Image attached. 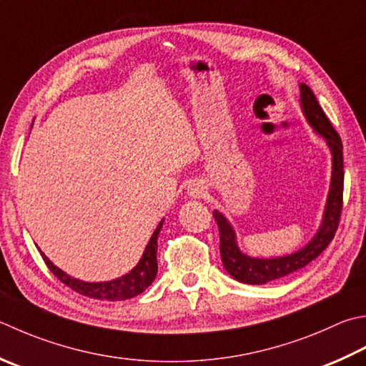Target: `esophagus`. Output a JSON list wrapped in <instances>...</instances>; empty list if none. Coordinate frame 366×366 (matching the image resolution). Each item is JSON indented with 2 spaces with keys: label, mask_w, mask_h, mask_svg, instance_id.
Returning a JSON list of instances; mask_svg holds the SVG:
<instances>
[{
  "label": "esophagus",
  "mask_w": 366,
  "mask_h": 366,
  "mask_svg": "<svg viewBox=\"0 0 366 366\" xmlns=\"http://www.w3.org/2000/svg\"><path fill=\"white\" fill-rule=\"evenodd\" d=\"M187 193L192 198H203L206 193V187L203 185V182L192 181L187 187Z\"/></svg>",
  "instance_id": "34e87169"
}]
</instances>
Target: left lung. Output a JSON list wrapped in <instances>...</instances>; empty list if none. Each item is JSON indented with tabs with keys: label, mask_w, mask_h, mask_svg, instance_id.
<instances>
[{
	"label": "left lung",
	"mask_w": 366,
	"mask_h": 366,
	"mask_svg": "<svg viewBox=\"0 0 366 366\" xmlns=\"http://www.w3.org/2000/svg\"><path fill=\"white\" fill-rule=\"evenodd\" d=\"M300 102H302V109L306 120L310 122L314 132L319 133L327 141V146L330 147L332 152V182L330 192H328L327 197L324 219H322L316 236L297 252L276 257V259H254V257L242 254L239 250L230 222L222 216L217 209L212 211V216L219 227L222 263H224V268L228 271V274L239 282L260 285L295 273V271L305 268L307 263L316 260L330 244L336 230H338L342 211V187H345L342 142L340 134L336 133L330 124V120L327 119L324 109L320 107L316 95L306 84H300Z\"/></svg>",
	"instance_id": "1"
}]
</instances>
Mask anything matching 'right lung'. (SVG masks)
I'll return each mask as SVG.
<instances>
[{
  "instance_id": "1",
  "label": "right lung",
  "mask_w": 366,
  "mask_h": 366,
  "mask_svg": "<svg viewBox=\"0 0 366 366\" xmlns=\"http://www.w3.org/2000/svg\"><path fill=\"white\" fill-rule=\"evenodd\" d=\"M162 225H163V219L159 224V227L155 228L152 236H150L144 254H142L138 264H136L130 273H127L125 276H122L119 279H114V281H106V282L79 281V279L71 277L60 268H56L55 264L50 262L42 252L41 255L42 259H44L47 268L52 271V273L59 277L64 285H68L69 289L81 293L84 297H89L93 300H102V302H122V300H128L139 295V293L144 292L149 285L154 282L157 271H159V264H157V238H159L160 234Z\"/></svg>"
}]
</instances>
